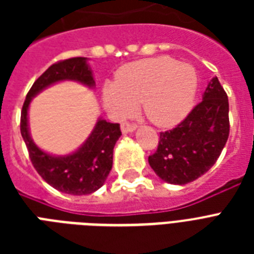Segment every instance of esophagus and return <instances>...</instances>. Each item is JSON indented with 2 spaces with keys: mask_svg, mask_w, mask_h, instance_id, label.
<instances>
[{
  "mask_svg": "<svg viewBox=\"0 0 254 254\" xmlns=\"http://www.w3.org/2000/svg\"><path fill=\"white\" fill-rule=\"evenodd\" d=\"M137 129V125L133 123H123L121 124V131H123L124 134H127V133H131V131H134Z\"/></svg>",
  "mask_w": 254,
  "mask_h": 254,
  "instance_id": "obj_1",
  "label": "esophagus"
}]
</instances>
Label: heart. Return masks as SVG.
<instances>
[{
	"label": "heart",
	"instance_id": "obj_1",
	"mask_svg": "<svg viewBox=\"0 0 254 254\" xmlns=\"http://www.w3.org/2000/svg\"><path fill=\"white\" fill-rule=\"evenodd\" d=\"M197 91L193 67L169 57L134 62L120 69L116 81L104 85L108 111L127 116L142 103L143 112L158 127L177 125L192 109Z\"/></svg>",
	"mask_w": 254,
	"mask_h": 254
}]
</instances>
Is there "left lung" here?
Wrapping results in <instances>:
<instances>
[{
  "label": "left lung",
  "instance_id": "8db88e82",
  "mask_svg": "<svg viewBox=\"0 0 254 254\" xmlns=\"http://www.w3.org/2000/svg\"><path fill=\"white\" fill-rule=\"evenodd\" d=\"M228 96L217 77L205 88L203 100L181 124L159 135L149 165L162 181L186 185L215 165L229 135Z\"/></svg>",
  "mask_w": 254,
  "mask_h": 254
}]
</instances>
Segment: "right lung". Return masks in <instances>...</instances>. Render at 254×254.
<instances>
[{
  "label": "right lung",
  "instance_id": "add662e5",
  "mask_svg": "<svg viewBox=\"0 0 254 254\" xmlns=\"http://www.w3.org/2000/svg\"><path fill=\"white\" fill-rule=\"evenodd\" d=\"M64 80L79 81L89 88L95 87L87 58H71L58 62L38 77L22 107L21 134L34 169L51 187L69 195H88L99 190L107 181L113 163V147L121 135V129L120 124L99 119L87 141L76 151L58 157L41 150L30 137L29 105L34 96L45 88Z\"/></svg>",
  "mask_w": 254,
  "mask_h": 254
}]
</instances>
